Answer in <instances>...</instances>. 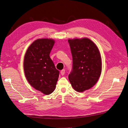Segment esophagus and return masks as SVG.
<instances>
[{
    "label": "esophagus",
    "mask_w": 128,
    "mask_h": 128,
    "mask_svg": "<svg viewBox=\"0 0 128 128\" xmlns=\"http://www.w3.org/2000/svg\"><path fill=\"white\" fill-rule=\"evenodd\" d=\"M60 73H61V75L64 76V73H65V70H64V69H63V70H61Z\"/></svg>",
    "instance_id": "obj_1"
}]
</instances>
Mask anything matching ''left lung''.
I'll list each match as a JSON object with an SVG mask.
<instances>
[{"label":"left lung","mask_w":128,"mask_h":128,"mask_svg":"<svg viewBox=\"0 0 128 128\" xmlns=\"http://www.w3.org/2000/svg\"><path fill=\"white\" fill-rule=\"evenodd\" d=\"M72 57V67L68 78L74 89L82 92L98 82L102 71V62L98 47L90 40H68Z\"/></svg>","instance_id":"8db88e82"}]
</instances>
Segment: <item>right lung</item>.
Segmentation results:
<instances>
[{"label": "right lung", "mask_w": 128, "mask_h": 128, "mask_svg": "<svg viewBox=\"0 0 128 128\" xmlns=\"http://www.w3.org/2000/svg\"><path fill=\"white\" fill-rule=\"evenodd\" d=\"M54 43L52 39L36 40L28 47L24 56L26 79L35 89L46 95L54 91L59 75L50 57Z\"/></svg>", "instance_id": "obj_1"}]
</instances>
